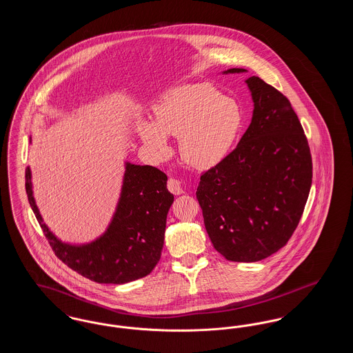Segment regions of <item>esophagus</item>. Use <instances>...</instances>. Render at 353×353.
Instances as JSON below:
<instances>
[{"label":"esophagus","instance_id":"34e87169","mask_svg":"<svg viewBox=\"0 0 353 353\" xmlns=\"http://www.w3.org/2000/svg\"><path fill=\"white\" fill-rule=\"evenodd\" d=\"M168 189L169 192L173 193V194H181V193H184L183 186H181V181L177 180V179H169Z\"/></svg>","mask_w":353,"mask_h":353}]
</instances>
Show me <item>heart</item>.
<instances>
[{"mask_svg":"<svg viewBox=\"0 0 353 353\" xmlns=\"http://www.w3.org/2000/svg\"><path fill=\"white\" fill-rule=\"evenodd\" d=\"M153 117V123L137 127L145 147L163 157L169 153L167 136H179L183 160L197 169L212 168L226 157L242 123L238 104L205 83L169 90Z\"/></svg>","mask_w":353,"mask_h":353,"instance_id":"1","label":"heart"}]
</instances>
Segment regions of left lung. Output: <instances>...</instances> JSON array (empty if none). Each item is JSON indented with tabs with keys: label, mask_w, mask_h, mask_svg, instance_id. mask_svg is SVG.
Here are the masks:
<instances>
[{
	"label": "left lung",
	"mask_w": 353,
	"mask_h": 353,
	"mask_svg": "<svg viewBox=\"0 0 353 353\" xmlns=\"http://www.w3.org/2000/svg\"><path fill=\"white\" fill-rule=\"evenodd\" d=\"M246 72L229 68L223 74ZM252 123L236 148L202 173L205 229L228 261L256 262L282 249L296 229L312 183L302 124L282 92L250 77Z\"/></svg>",
	"instance_id": "1"
}]
</instances>
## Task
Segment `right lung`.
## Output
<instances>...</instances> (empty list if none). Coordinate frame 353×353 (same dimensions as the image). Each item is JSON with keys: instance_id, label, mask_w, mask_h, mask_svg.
Returning a JSON list of instances; mask_svg holds the SVG:
<instances>
[{"instance_id": "add662e5", "label": "right lung", "mask_w": 353, "mask_h": 353, "mask_svg": "<svg viewBox=\"0 0 353 353\" xmlns=\"http://www.w3.org/2000/svg\"><path fill=\"white\" fill-rule=\"evenodd\" d=\"M25 180L28 200L52 252L84 278L123 285L147 276L160 261L174 200L167 189L168 177L160 169L127 161L114 217L99 238L83 245L65 243L51 233L35 205L29 167Z\"/></svg>"}]
</instances>
